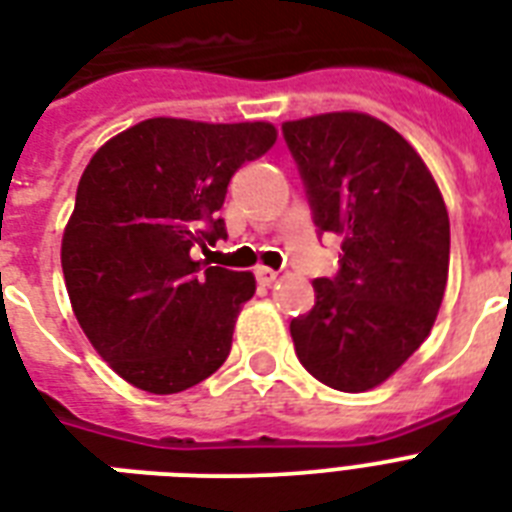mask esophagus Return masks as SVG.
Segmentation results:
<instances>
[{
    "instance_id": "34e87169",
    "label": "esophagus",
    "mask_w": 512,
    "mask_h": 512,
    "mask_svg": "<svg viewBox=\"0 0 512 512\" xmlns=\"http://www.w3.org/2000/svg\"><path fill=\"white\" fill-rule=\"evenodd\" d=\"M255 276H257V281H260V284H265V287L279 279V273L273 271V268H265V265H260V268H257Z\"/></svg>"
}]
</instances>
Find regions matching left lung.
I'll return each mask as SVG.
<instances>
[{"instance_id":"left-lung-1","label":"left lung","mask_w":512,"mask_h":512,"mask_svg":"<svg viewBox=\"0 0 512 512\" xmlns=\"http://www.w3.org/2000/svg\"><path fill=\"white\" fill-rule=\"evenodd\" d=\"M340 273L289 324L297 358L342 393L398 372L436 324L449 279V212L428 164L390 124L332 111L281 124Z\"/></svg>"}]
</instances>
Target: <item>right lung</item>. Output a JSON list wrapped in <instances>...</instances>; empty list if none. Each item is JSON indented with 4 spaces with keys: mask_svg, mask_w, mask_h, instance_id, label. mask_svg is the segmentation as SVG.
Returning a JSON list of instances; mask_svg holds the SVG:
<instances>
[{
    "mask_svg": "<svg viewBox=\"0 0 512 512\" xmlns=\"http://www.w3.org/2000/svg\"><path fill=\"white\" fill-rule=\"evenodd\" d=\"M268 122L154 116L103 143L68 217L60 263L92 348L135 388L170 396L215 374L255 276L193 260L225 239L233 172L276 143Z\"/></svg>",
    "mask_w": 512,
    "mask_h": 512,
    "instance_id": "obj_1",
    "label": "right lung"
}]
</instances>
